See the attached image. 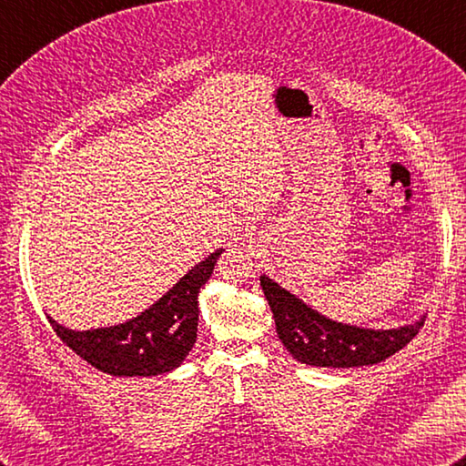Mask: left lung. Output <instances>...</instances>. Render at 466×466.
Masks as SVG:
<instances>
[{
  "instance_id": "1",
  "label": "left lung",
  "mask_w": 466,
  "mask_h": 466,
  "mask_svg": "<svg viewBox=\"0 0 466 466\" xmlns=\"http://www.w3.org/2000/svg\"><path fill=\"white\" fill-rule=\"evenodd\" d=\"M260 286L274 314L276 332L296 360L324 369H350L382 362L419 334L424 319L390 330L360 329L326 319L282 286L260 276Z\"/></svg>"
}]
</instances>
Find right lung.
<instances>
[{"label": "right lung", "mask_w": 466, "mask_h": 466, "mask_svg": "<svg viewBox=\"0 0 466 466\" xmlns=\"http://www.w3.org/2000/svg\"><path fill=\"white\" fill-rule=\"evenodd\" d=\"M222 248L187 272L136 319L94 330H69L47 316L54 332L80 359L112 376H156L177 369L198 332V292L214 272Z\"/></svg>", "instance_id": "obj_1"}]
</instances>
